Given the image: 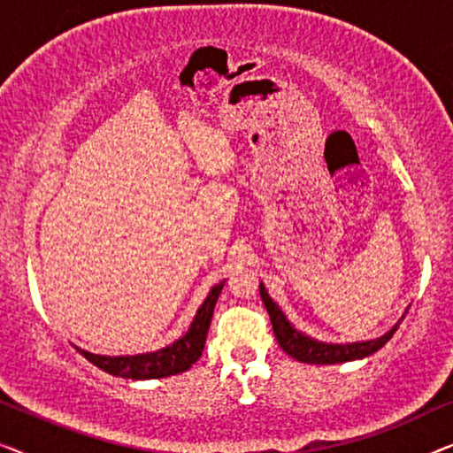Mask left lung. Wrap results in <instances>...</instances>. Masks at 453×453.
Returning <instances> with one entry per match:
<instances>
[{"label": "left lung", "mask_w": 453, "mask_h": 453, "mask_svg": "<svg viewBox=\"0 0 453 453\" xmlns=\"http://www.w3.org/2000/svg\"><path fill=\"white\" fill-rule=\"evenodd\" d=\"M259 295H262V301L265 309L270 313L272 327H274V336L280 344V349L290 355L296 361L309 363V365H336V363H346L355 361V358H365L373 355L381 349L383 344L388 342L389 338L394 336V332L398 330L400 321L395 324L388 334H383L381 338L367 340V342H350V344H326L318 342V340L305 336L299 330H295V326L287 319V315L280 311V307L276 305L274 301L270 299L268 290H265L264 284H259Z\"/></svg>", "instance_id": "8db88e82"}]
</instances>
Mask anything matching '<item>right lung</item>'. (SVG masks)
I'll return each mask as SVG.
<instances>
[{
  "instance_id": "right-lung-1",
  "label": "right lung",
  "mask_w": 453,
  "mask_h": 453,
  "mask_svg": "<svg viewBox=\"0 0 453 453\" xmlns=\"http://www.w3.org/2000/svg\"><path fill=\"white\" fill-rule=\"evenodd\" d=\"M222 287H225V282L212 287L210 295L206 296V301L202 303L200 309H197L189 330L173 344L165 346V349L134 357L92 355V352L82 349H78V352L86 358V361L96 365L98 369L107 371L109 375L123 377V380H160V377L183 373V371H188L191 365L202 357L210 321H212L214 305L216 301H219Z\"/></svg>"
}]
</instances>
